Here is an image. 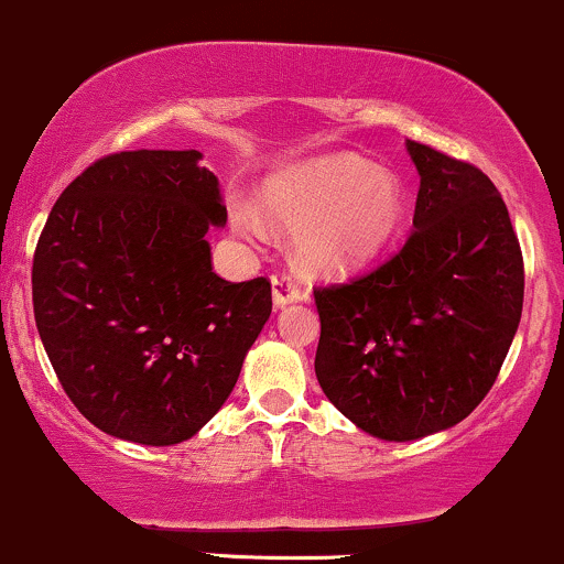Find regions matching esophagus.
Masks as SVG:
<instances>
[{
    "instance_id": "34e87169",
    "label": "esophagus",
    "mask_w": 564,
    "mask_h": 564,
    "mask_svg": "<svg viewBox=\"0 0 564 564\" xmlns=\"http://www.w3.org/2000/svg\"><path fill=\"white\" fill-rule=\"evenodd\" d=\"M302 296H305V292L296 286V281L289 272H275V275H272V300H275L278 307L300 302Z\"/></svg>"
}]
</instances>
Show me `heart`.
<instances>
[{
    "instance_id": "obj_1",
    "label": "heart",
    "mask_w": 564,
    "mask_h": 564,
    "mask_svg": "<svg viewBox=\"0 0 564 564\" xmlns=\"http://www.w3.org/2000/svg\"><path fill=\"white\" fill-rule=\"evenodd\" d=\"M268 208L292 230H302V257L318 270H348L388 246L404 219V189L393 173L375 171L356 154H329L278 173ZM232 225L246 238L264 235L262 216L235 203Z\"/></svg>"
}]
</instances>
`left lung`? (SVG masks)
Returning a JSON list of instances; mask_svg holds the SVG:
<instances>
[{"mask_svg": "<svg viewBox=\"0 0 564 564\" xmlns=\"http://www.w3.org/2000/svg\"><path fill=\"white\" fill-rule=\"evenodd\" d=\"M406 152L420 173L410 238L375 270L313 289L315 377L386 442L453 429L481 404L524 300L522 249L487 173L417 141Z\"/></svg>", "mask_w": 564, "mask_h": 564, "instance_id": "8db88e82", "label": "left lung"}]
</instances>
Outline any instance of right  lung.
Returning <instances> with one entry per match:
<instances>
[{"mask_svg":"<svg viewBox=\"0 0 564 564\" xmlns=\"http://www.w3.org/2000/svg\"><path fill=\"white\" fill-rule=\"evenodd\" d=\"M197 150L96 160L61 192L31 268L42 345L96 429L150 447L187 442L232 393L272 311L268 278L212 268L227 221Z\"/></svg>","mask_w":564,"mask_h":564,"instance_id":"right-lung-1","label":"right lung"}]
</instances>
